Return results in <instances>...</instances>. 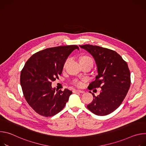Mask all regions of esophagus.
I'll use <instances>...</instances> for the list:
<instances>
[{"label": "esophagus", "mask_w": 146, "mask_h": 146, "mask_svg": "<svg viewBox=\"0 0 146 146\" xmlns=\"http://www.w3.org/2000/svg\"><path fill=\"white\" fill-rule=\"evenodd\" d=\"M73 92H75V93H77V92H79V93H84V91H81V90H76V89H74L73 90Z\"/></svg>", "instance_id": "esophagus-1"}]
</instances>
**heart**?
<instances>
[{
  "label": "heart",
  "instance_id": "1",
  "mask_svg": "<svg viewBox=\"0 0 146 146\" xmlns=\"http://www.w3.org/2000/svg\"><path fill=\"white\" fill-rule=\"evenodd\" d=\"M68 60H66L65 62V64H64V68H65L67 63H68ZM80 62H92L93 63V61H92V59L88 56H87V55H84V56H82L80 57ZM74 83L77 85V86H80L81 85V82L78 81V80H75L74 81Z\"/></svg>",
  "mask_w": 146,
  "mask_h": 146
}]
</instances>
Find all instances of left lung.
I'll return each mask as SVG.
<instances>
[{
    "mask_svg": "<svg viewBox=\"0 0 146 146\" xmlns=\"http://www.w3.org/2000/svg\"><path fill=\"white\" fill-rule=\"evenodd\" d=\"M80 47L92 55L97 66L98 75L88 88H101L97 96L92 93L93 100L87 107L98 115L109 114L121 105L130 88L128 64L113 50L90 44Z\"/></svg>",
    "mask_w": 146,
    "mask_h": 146,
    "instance_id": "obj_1",
    "label": "left lung"
}]
</instances>
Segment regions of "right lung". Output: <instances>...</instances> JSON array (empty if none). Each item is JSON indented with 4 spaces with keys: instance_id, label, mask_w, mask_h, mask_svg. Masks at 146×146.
I'll return each instance as SVG.
<instances>
[{
    "instance_id": "1",
    "label": "right lung",
    "mask_w": 146,
    "mask_h": 146,
    "mask_svg": "<svg viewBox=\"0 0 146 146\" xmlns=\"http://www.w3.org/2000/svg\"><path fill=\"white\" fill-rule=\"evenodd\" d=\"M76 45L48 48L34 54L21 72L20 83L29 105L38 114L53 116L63 109L72 92L68 89L55 92L52 82L62 72L64 64Z\"/></svg>"
}]
</instances>
